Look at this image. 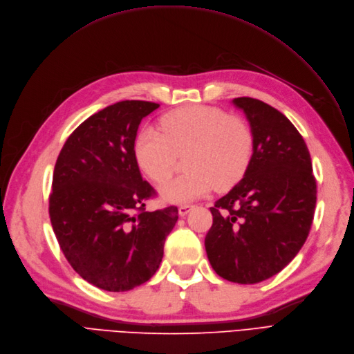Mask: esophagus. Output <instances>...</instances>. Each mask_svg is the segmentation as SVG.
I'll return each mask as SVG.
<instances>
[{
  "label": "esophagus",
  "mask_w": 354,
  "mask_h": 354,
  "mask_svg": "<svg viewBox=\"0 0 354 354\" xmlns=\"http://www.w3.org/2000/svg\"><path fill=\"white\" fill-rule=\"evenodd\" d=\"M192 209H193V206H190V205H181V206L178 207V215H180V216H186Z\"/></svg>",
  "instance_id": "34e87169"
}]
</instances>
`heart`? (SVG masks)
<instances>
[{"mask_svg":"<svg viewBox=\"0 0 354 354\" xmlns=\"http://www.w3.org/2000/svg\"><path fill=\"white\" fill-rule=\"evenodd\" d=\"M160 131L145 126L133 140V157L149 180L171 176L177 154L187 153L188 173L160 187L168 203H189L214 190L230 189L252 161L254 135L247 122L209 106H186L160 119Z\"/></svg>","mask_w":354,"mask_h":354,"instance_id":"b5f03b06","label":"heart"}]
</instances>
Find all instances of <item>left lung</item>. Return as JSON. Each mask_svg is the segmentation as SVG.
<instances>
[{"label": "left lung", "mask_w": 354, "mask_h": 354, "mask_svg": "<svg viewBox=\"0 0 354 354\" xmlns=\"http://www.w3.org/2000/svg\"><path fill=\"white\" fill-rule=\"evenodd\" d=\"M232 103L250 123L254 155L243 180L210 207L205 247L216 274L252 285L283 270L305 244L317 181L305 140L283 113L251 97Z\"/></svg>", "instance_id": "obj_1"}]
</instances>
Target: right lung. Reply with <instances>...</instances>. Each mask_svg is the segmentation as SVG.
Segmentation results:
<instances>
[{
	"instance_id": "add662e5",
	"label": "right lung",
	"mask_w": 354,
	"mask_h": 354,
	"mask_svg": "<svg viewBox=\"0 0 354 354\" xmlns=\"http://www.w3.org/2000/svg\"><path fill=\"white\" fill-rule=\"evenodd\" d=\"M160 104L124 100L69 135L55 164L49 216L64 256L88 283L131 290L158 270L176 206L147 212L155 194L133 157L139 123Z\"/></svg>"
}]
</instances>
